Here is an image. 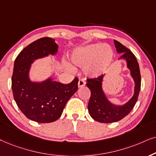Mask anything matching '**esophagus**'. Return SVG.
Segmentation results:
<instances>
[{
	"label": "esophagus",
	"instance_id": "1",
	"mask_svg": "<svg viewBox=\"0 0 156 156\" xmlns=\"http://www.w3.org/2000/svg\"><path fill=\"white\" fill-rule=\"evenodd\" d=\"M85 85H86V82H85L83 79H80L78 83V88H82V87H83Z\"/></svg>",
	"mask_w": 156,
	"mask_h": 156
}]
</instances>
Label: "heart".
<instances>
[{"instance_id":"obj_1","label":"heart","mask_w":156,"mask_h":156,"mask_svg":"<svg viewBox=\"0 0 156 156\" xmlns=\"http://www.w3.org/2000/svg\"><path fill=\"white\" fill-rule=\"evenodd\" d=\"M112 55L107 45L92 44L76 49L70 55V61L75 67L86 69L89 76L95 78L105 72L111 63Z\"/></svg>"}]
</instances>
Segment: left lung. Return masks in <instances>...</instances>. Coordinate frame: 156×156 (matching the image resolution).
Listing matches in <instances>:
<instances>
[{
	"instance_id": "left-lung-1",
	"label": "left lung",
	"mask_w": 156,
	"mask_h": 156,
	"mask_svg": "<svg viewBox=\"0 0 156 156\" xmlns=\"http://www.w3.org/2000/svg\"><path fill=\"white\" fill-rule=\"evenodd\" d=\"M114 44L116 51L118 53H123L119 59H125L127 62V67L130 70V76L135 83L134 94L124 105H114L108 100L103 90L102 83L104 76L102 75L98 78L87 79L86 85L91 93L88 105V112L93 119L100 123H113L126 117L136 105L140 90V68L136 56L118 41L114 40Z\"/></svg>"
}]
</instances>
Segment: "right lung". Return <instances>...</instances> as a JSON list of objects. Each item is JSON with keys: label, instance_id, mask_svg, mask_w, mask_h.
<instances>
[{"label": "right lung", "instance_id": "right-lung-1", "mask_svg": "<svg viewBox=\"0 0 156 156\" xmlns=\"http://www.w3.org/2000/svg\"><path fill=\"white\" fill-rule=\"evenodd\" d=\"M55 40L45 37L31 43L18 54L14 62L12 90L18 107L28 119L41 123L55 121L62 115L68 101L78 90V78L63 84L51 78L32 82L29 70L35 60L55 55L58 52Z\"/></svg>", "mask_w": 156, "mask_h": 156}]
</instances>
